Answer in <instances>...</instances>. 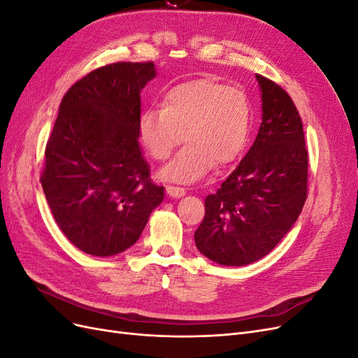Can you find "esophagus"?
<instances>
[{"mask_svg": "<svg viewBox=\"0 0 358 358\" xmlns=\"http://www.w3.org/2000/svg\"><path fill=\"white\" fill-rule=\"evenodd\" d=\"M166 191L170 197L173 199H179V197H183L185 196V189L180 188V187H175V185H167L166 187Z\"/></svg>", "mask_w": 358, "mask_h": 358, "instance_id": "esophagus-1", "label": "esophagus"}]
</instances>
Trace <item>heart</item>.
Here are the masks:
<instances>
[{
	"mask_svg": "<svg viewBox=\"0 0 358 358\" xmlns=\"http://www.w3.org/2000/svg\"><path fill=\"white\" fill-rule=\"evenodd\" d=\"M137 128L140 142L158 161L169 158L185 137L188 145L161 175L188 183L213 164L239 159L252 133V106L241 90L209 79L189 80L171 88L161 109L142 112Z\"/></svg>",
	"mask_w": 358,
	"mask_h": 358,
	"instance_id": "heart-1",
	"label": "heart"
}]
</instances>
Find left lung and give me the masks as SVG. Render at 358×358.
I'll return each mask as SVG.
<instances>
[{"mask_svg":"<svg viewBox=\"0 0 358 358\" xmlns=\"http://www.w3.org/2000/svg\"><path fill=\"white\" fill-rule=\"evenodd\" d=\"M262 125L241 164L204 200L194 233L199 251L222 266H246L284 239L308 197V149L291 96L262 74Z\"/></svg>","mask_w":358,"mask_h":358,"instance_id":"obj_1","label":"left lung"}]
</instances>
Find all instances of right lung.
I'll return each mask as SVG.
<instances>
[{
	"label": "right lung",
	"mask_w": 358,
	"mask_h": 358,
	"mask_svg": "<svg viewBox=\"0 0 358 358\" xmlns=\"http://www.w3.org/2000/svg\"><path fill=\"white\" fill-rule=\"evenodd\" d=\"M155 76L150 61L109 64L61 101L40 182L61 231L86 254L133 246L164 199V187L150 182L137 128L140 91Z\"/></svg>",
	"instance_id": "add662e5"
}]
</instances>
